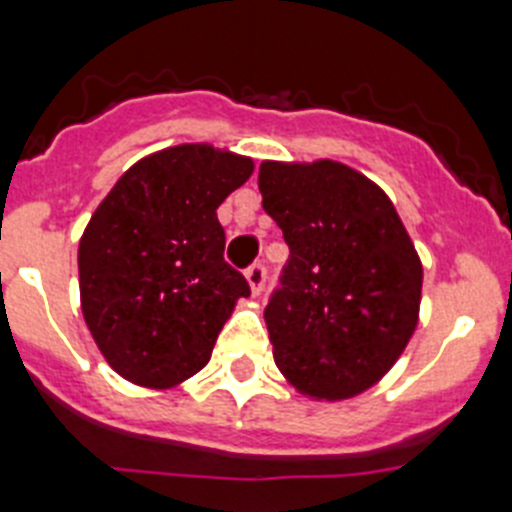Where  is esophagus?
I'll return each mask as SVG.
<instances>
[{
    "label": "esophagus",
    "mask_w": 512,
    "mask_h": 512,
    "mask_svg": "<svg viewBox=\"0 0 512 512\" xmlns=\"http://www.w3.org/2000/svg\"><path fill=\"white\" fill-rule=\"evenodd\" d=\"M244 275H247V283H250L252 293H260L262 286H265V275H268V270H265L262 262H252L250 268L244 270Z\"/></svg>",
    "instance_id": "obj_1"
}]
</instances>
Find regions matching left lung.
Instances as JSON below:
<instances>
[{
	"instance_id": "left-lung-1",
	"label": "left lung",
	"mask_w": 512,
	"mask_h": 512,
	"mask_svg": "<svg viewBox=\"0 0 512 512\" xmlns=\"http://www.w3.org/2000/svg\"><path fill=\"white\" fill-rule=\"evenodd\" d=\"M257 185L291 250L265 306L275 366L309 397H355L415 332L410 234L384 190L340 162H262Z\"/></svg>"
}]
</instances>
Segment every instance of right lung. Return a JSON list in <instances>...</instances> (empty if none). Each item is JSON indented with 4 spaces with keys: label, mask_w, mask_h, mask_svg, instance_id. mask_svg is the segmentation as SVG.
<instances>
[{
    "label": "right lung",
    "mask_w": 512,
    "mask_h": 512,
    "mask_svg": "<svg viewBox=\"0 0 512 512\" xmlns=\"http://www.w3.org/2000/svg\"><path fill=\"white\" fill-rule=\"evenodd\" d=\"M252 159L182 144L115 182L79 242L84 322L105 361L141 386L190 379L250 283L224 260L216 208Z\"/></svg>",
    "instance_id": "1"
}]
</instances>
